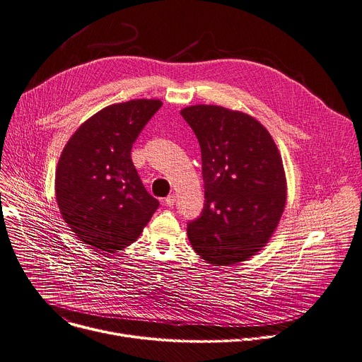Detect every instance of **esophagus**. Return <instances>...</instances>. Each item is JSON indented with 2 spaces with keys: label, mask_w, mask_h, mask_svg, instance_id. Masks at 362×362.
Here are the masks:
<instances>
[{
  "label": "esophagus",
  "mask_w": 362,
  "mask_h": 362,
  "mask_svg": "<svg viewBox=\"0 0 362 362\" xmlns=\"http://www.w3.org/2000/svg\"><path fill=\"white\" fill-rule=\"evenodd\" d=\"M175 202H176V196L175 194H169L168 198L164 199V205H168V206H173Z\"/></svg>",
  "instance_id": "34e87169"
}]
</instances>
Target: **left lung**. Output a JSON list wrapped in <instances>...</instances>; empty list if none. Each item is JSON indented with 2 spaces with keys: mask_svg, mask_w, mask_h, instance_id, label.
Segmentation results:
<instances>
[{
  "mask_svg": "<svg viewBox=\"0 0 362 362\" xmlns=\"http://www.w3.org/2000/svg\"><path fill=\"white\" fill-rule=\"evenodd\" d=\"M199 141L205 205L187 237L205 261L233 266L264 247L286 205V175L270 133L248 114L218 105L180 111Z\"/></svg>",
  "mask_w": 362,
  "mask_h": 362,
  "instance_id": "left-lung-1",
  "label": "left lung"
}]
</instances>
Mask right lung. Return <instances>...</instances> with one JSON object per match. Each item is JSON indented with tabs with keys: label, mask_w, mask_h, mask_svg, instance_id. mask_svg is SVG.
Here are the masks:
<instances>
[{
	"label": "right lung",
	"mask_w": 362,
	"mask_h": 362,
	"mask_svg": "<svg viewBox=\"0 0 362 362\" xmlns=\"http://www.w3.org/2000/svg\"><path fill=\"white\" fill-rule=\"evenodd\" d=\"M163 105L133 100L86 119L64 146L56 170V201L72 233L98 251L134 243L158 208L131 160L144 125Z\"/></svg>",
	"instance_id": "right-lung-1"
}]
</instances>
